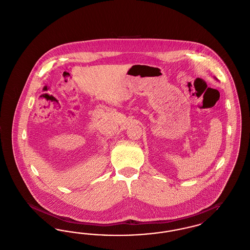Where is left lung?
Masks as SVG:
<instances>
[{
	"mask_svg": "<svg viewBox=\"0 0 250 250\" xmlns=\"http://www.w3.org/2000/svg\"><path fill=\"white\" fill-rule=\"evenodd\" d=\"M214 79H215V78H214Z\"/></svg>",
	"mask_w": 250,
	"mask_h": 250,
	"instance_id": "left-lung-1",
	"label": "left lung"
}]
</instances>
